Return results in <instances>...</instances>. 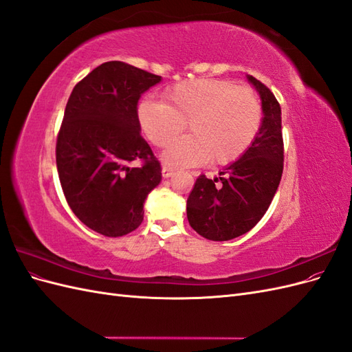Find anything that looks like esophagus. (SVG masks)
<instances>
[{"label": "esophagus", "mask_w": 352, "mask_h": 352, "mask_svg": "<svg viewBox=\"0 0 352 352\" xmlns=\"http://www.w3.org/2000/svg\"><path fill=\"white\" fill-rule=\"evenodd\" d=\"M173 172H175V168L173 167H168V166H163V168H162V173H163V177H170L173 175Z\"/></svg>", "instance_id": "obj_1"}]
</instances>
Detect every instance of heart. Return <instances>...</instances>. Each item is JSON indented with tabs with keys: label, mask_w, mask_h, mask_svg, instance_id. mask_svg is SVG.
<instances>
[{
	"label": "heart",
	"mask_w": 352,
	"mask_h": 352,
	"mask_svg": "<svg viewBox=\"0 0 352 352\" xmlns=\"http://www.w3.org/2000/svg\"><path fill=\"white\" fill-rule=\"evenodd\" d=\"M263 119L258 94L223 79L179 82L163 92L162 102L144 100L138 105V123L157 148L168 146L186 124L189 135L164 153L172 166L236 162L258 136Z\"/></svg>",
	"instance_id": "b5f03b06"
}]
</instances>
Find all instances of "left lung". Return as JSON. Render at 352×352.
Segmentation results:
<instances>
[{
  "label": "left lung",
  "mask_w": 352,
  "mask_h": 352,
  "mask_svg": "<svg viewBox=\"0 0 352 352\" xmlns=\"http://www.w3.org/2000/svg\"><path fill=\"white\" fill-rule=\"evenodd\" d=\"M264 119L258 136L245 154L216 179L199 175L186 201L190 228L210 241H229L251 230L265 214L283 173L280 104L260 80Z\"/></svg>",
  "instance_id": "left-lung-1"
}]
</instances>
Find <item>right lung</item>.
<instances>
[{
    "label": "right lung",
    "instance_id": "add662e5",
    "mask_svg": "<svg viewBox=\"0 0 352 352\" xmlns=\"http://www.w3.org/2000/svg\"><path fill=\"white\" fill-rule=\"evenodd\" d=\"M162 76L122 61L95 67L73 88L57 135L56 162L66 201L104 236L133 232L162 164L141 135L138 101ZM138 161V166L131 163Z\"/></svg>",
    "mask_w": 352,
    "mask_h": 352
}]
</instances>
